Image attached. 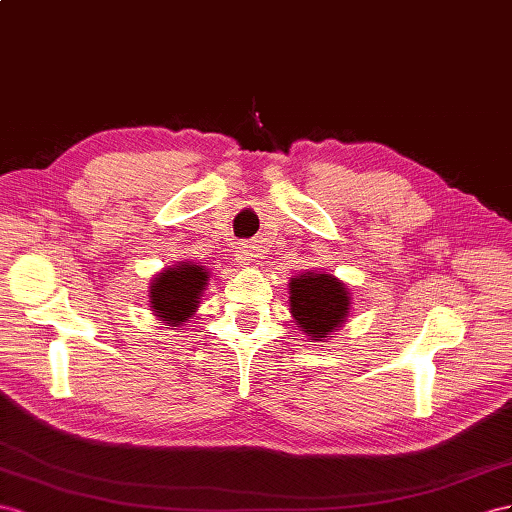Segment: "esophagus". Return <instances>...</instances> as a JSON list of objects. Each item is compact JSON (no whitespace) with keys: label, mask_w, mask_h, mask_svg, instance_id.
Here are the masks:
<instances>
[{"label":"esophagus","mask_w":512,"mask_h":512,"mask_svg":"<svg viewBox=\"0 0 512 512\" xmlns=\"http://www.w3.org/2000/svg\"><path fill=\"white\" fill-rule=\"evenodd\" d=\"M233 257H236V261H238L240 266H248L253 261V257H257V246L240 242L236 246V253H233Z\"/></svg>","instance_id":"esophagus-1"}]
</instances>
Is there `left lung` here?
<instances>
[{
    "mask_svg": "<svg viewBox=\"0 0 512 512\" xmlns=\"http://www.w3.org/2000/svg\"><path fill=\"white\" fill-rule=\"evenodd\" d=\"M291 315L311 341H321L332 330L341 328L349 313V296L343 283L332 274H300L291 279Z\"/></svg>",
    "mask_w": 512,
    "mask_h": 512,
    "instance_id": "1",
    "label": "left lung"
}]
</instances>
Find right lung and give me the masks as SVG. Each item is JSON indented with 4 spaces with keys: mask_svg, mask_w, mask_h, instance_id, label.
Returning a JSON list of instances; mask_svg holds the SVG:
<instances>
[{
    "mask_svg": "<svg viewBox=\"0 0 512 512\" xmlns=\"http://www.w3.org/2000/svg\"><path fill=\"white\" fill-rule=\"evenodd\" d=\"M208 272L201 266L182 264L167 268L156 276L150 289V302L163 324L180 326L182 321L191 319L197 309L201 291L206 289Z\"/></svg>",
    "mask_w": 512,
    "mask_h": 512,
    "instance_id": "1",
    "label": "right lung"
}]
</instances>
